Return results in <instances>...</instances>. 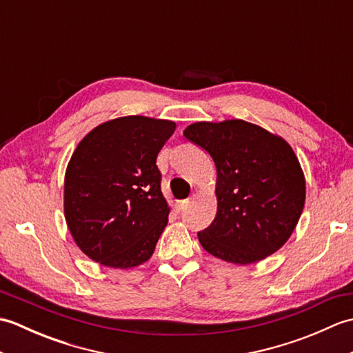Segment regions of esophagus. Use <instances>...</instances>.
Returning <instances> with one entry per match:
<instances>
[{
	"label": "esophagus",
	"instance_id": "obj_1",
	"mask_svg": "<svg viewBox=\"0 0 353 353\" xmlns=\"http://www.w3.org/2000/svg\"><path fill=\"white\" fill-rule=\"evenodd\" d=\"M188 205H190V200H179L176 201V211L181 212L183 209L188 208Z\"/></svg>",
	"mask_w": 353,
	"mask_h": 353
}]
</instances>
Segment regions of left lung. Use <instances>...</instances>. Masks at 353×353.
Wrapping results in <instances>:
<instances>
[{
	"label": "left lung",
	"mask_w": 353,
	"mask_h": 353,
	"mask_svg": "<svg viewBox=\"0 0 353 353\" xmlns=\"http://www.w3.org/2000/svg\"><path fill=\"white\" fill-rule=\"evenodd\" d=\"M183 137L206 150L216 168V215L197 234L203 249L239 265L279 250L306 196L305 174L288 142L244 119L199 121Z\"/></svg>",
	"instance_id": "obj_1"
}]
</instances>
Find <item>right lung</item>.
Wrapping results in <instances>:
<instances>
[{
	"instance_id": "1",
	"label": "right lung",
	"mask_w": 353,
	"mask_h": 353,
	"mask_svg": "<svg viewBox=\"0 0 353 353\" xmlns=\"http://www.w3.org/2000/svg\"><path fill=\"white\" fill-rule=\"evenodd\" d=\"M176 123L119 117L89 132L65 171L63 212L79 249L110 268L144 264L168 223L156 157Z\"/></svg>"
}]
</instances>
